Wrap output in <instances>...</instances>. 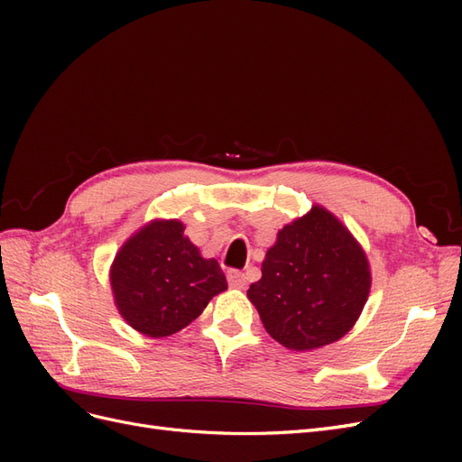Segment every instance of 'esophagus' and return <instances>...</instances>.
<instances>
[{"label": "esophagus", "instance_id": "1", "mask_svg": "<svg viewBox=\"0 0 462 462\" xmlns=\"http://www.w3.org/2000/svg\"><path fill=\"white\" fill-rule=\"evenodd\" d=\"M227 282L233 289H245L246 287V275L239 270H229L227 272Z\"/></svg>", "mask_w": 462, "mask_h": 462}]
</instances>
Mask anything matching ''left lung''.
<instances>
[{
    "instance_id": "obj_1",
    "label": "left lung",
    "mask_w": 462,
    "mask_h": 462,
    "mask_svg": "<svg viewBox=\"0 0 462 462\" xmlns=\"http://www.w3.org/2000/svg\"><path fill=\"white\" fill-rule=\"evenodd\" d=\"M370 291L362 248L328 209L285 226L246 295L275 341L310 351L341 339L355 326Z\"/></svg>"
}]
</instances>
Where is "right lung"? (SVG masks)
<instances>
[{
    "label": "right lung",
    "instance_id": "obj_1",
    "mask_svg": "<svg viewBox=\"0 0 462 462\" xmlns=\"http://www.w3.org/2000/svg\"><path fill=\"white\" fill-rule=\"evenodd\" d=\"M179 221H156L125 243L111 265L117 309L148 337H165L197 319L227 279L202 258Z\"/></svg>",
    "mask_w": 462,
    "mask_h": 462
}]
</instances>
